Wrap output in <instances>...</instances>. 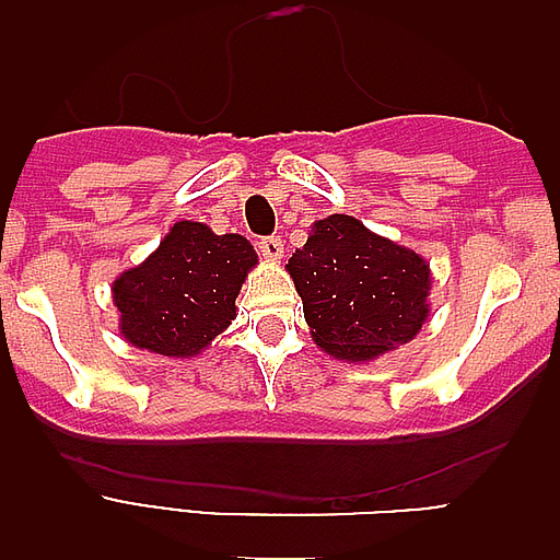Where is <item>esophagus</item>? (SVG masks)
<instances>
[{
    "instance_id": "esophagus-1",
    "label": "esophagus",
    "mask_w": 560,
    "mask_h": 560,
    "mask_svg": "<svg viewBox=\"0 0 560 560\" xmlns=\"http://www.w3.org/2000/svg\"><path fill=\"white\" fill-rule=\"evenodd\" d=\"M257 249H260V255H264L266 260H280V257H283V241H280V235L260 237V241H257Z\"/></svg>"
}]
</instances>
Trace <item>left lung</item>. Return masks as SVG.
I'll use <instances>...</instances> for the list:
<instances>
[{
    "label": "left lung",
    "instance_id": "1",
    "mask_svg": "<svg viewBox=\"0 0 560 560\" xmlns=\"http://www.w3.org/2000/svg\"><path fill=\"white\" fill-rule=\"evenodd\" d=\"M285 269L303 296L311 336L336 359L370 361L412 341L427 323V260L353 215L316 221Z\"/></svg>",
    "mask_w": 560,
    "mask_h": 560
}]
</instances>
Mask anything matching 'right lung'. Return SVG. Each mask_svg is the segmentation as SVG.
Listing matches in <instances>:
<instances>
[{"label":"right lung","mask_w":560,"mask_h":560,"mask_svg":"<svg viewBox=\"0 0 560 560\" xmlns=\"http://www.w3.org/2000/svg\"><path fill=\"white\" fill-rule=\"evenodd\" d=\"M255 264L244 235L176 221L145 264L114 280L122 339L173 359L201 353L235 319V296Z\"/></svg>","instance_id":"obj_1"}]
</instances>
